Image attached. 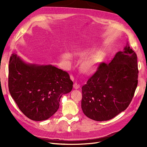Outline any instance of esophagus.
Here are the masks:
<instances>
[{"label":"esophagus","instance_id":"esophagus-1","mask_svg":"<svg viewBox=\"0 0 147 147\" xmlns=\"http://www.w3.org/2000/svg\"><path fill=\"white\" fill-rule=\"evenodd\" d=\"M79 87H80V85H78L77 83L74 84V85H73V88H74V89L77 90V89H78Z\"/></svg>","mask_w":147,"mask_h":147}]
</instances>
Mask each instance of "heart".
<instances>
[{"label":"heart","instance_id":"b5f03b06","mask_svg":"<svg viewBox=\"0 0 147 147\" xmlns=\"http://www.w3.org/2000/svg\"><path fill=\"white\" fill-rule=\"evenodd\" d=\"M91 51L88 50L80 51L77 55L80 58H85L90 55ZM102 55L100 53H96L86 59L82 63L81 68L84 72L90 73L94 71L102 60Z\"/></svg>","mask_w":147,"mask_h":147}]
</instances>
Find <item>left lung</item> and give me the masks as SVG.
I'll use <instances>...</instances> for the list:
<instances>
[{"label":"left lung","instance_id":"obj_1","mask_svg":"<svg viewBox=\"0 0 147 147\" xmlns=\"http://www.w3.org/2000/svg\"><path fill=\"white\" fill-rule=\"evenodd\" d=\"M123 50L110 63H101L82 87L81 107L90 119L110 120L131 102L138 83L137 55L128 43Z\"/></svg>","mask_w":147,"mask_h":147}]
</instances>
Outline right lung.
<instances>
[{
  "mask_svg": "<svg viewBox=\"0 0 147 147\" xmlns=\"http://www.w3.org/2000/svg\"><path fill=\"white\" fill-rule=\"evenodd\" d=\"M68 73L51 65L27 63L13 53L9 62L8 88L20 110L32 121L47 120L72 90Z\"/></svg>",
  "mask_w": 147,
  "mask_h": 147,
  "instance_id": "add662e5",
  "label": "right lung"
}]
</instances>
